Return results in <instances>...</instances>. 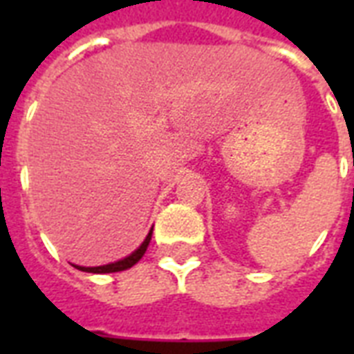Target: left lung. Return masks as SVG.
I'll list each match as a JSON object with an SVG mask.
<instances>
[{
    "label": "left lung",
    "instance_id": "left-lung-1",
    "mask_svg": "<svg viewBox=\"0 0 354 354\" xmlns=\"http://www.w3.org/2000/svg\"><path fill=\"white\" fill-rule=\"evenodd\" d=\"M353 165H354V160H353Z\"/></svg>",
    "mask_w": 354,
    "mask_h": 354
}]
</instances>
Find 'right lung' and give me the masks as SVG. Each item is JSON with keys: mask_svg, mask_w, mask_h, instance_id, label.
<instances>
[{"mask_svg": "<svg viewBox=\"0 0 354 354\" xmlns=\"http://www.w3.org/2000/svg\"><path fill=\"white\" fill-rule=\"evenodd\" d=\"M150 236H152V232L147 235V239L143 241V244H141V246H139L136 252L130 253L128 257L118 261V263L104 264V266H93V268H84V266H77V268L82 270V272H90V274H112V272H122V270L132 268L133 264L138 263L139 259L145 255V252H147V248H149V242H150Z\"/></svg>", "mask_w": 354, "mask_h": 354, "instance_id": "right-lung-1", "label": "right lung"}]
</instances>
